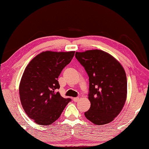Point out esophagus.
Returning a JSON list of instances; mask_svg holds the SVG:
<instances>
[{
  "label": "esophagus",
  "instance_id": "34e87169",
  "mask_svg": "<svg viewBox=\"0 0 149 149\" xmlns=\"http://www.w3.org/2000/svg\"><path fill=\"white\" fill-rule=\"evenodd\" d=\"M79 100H80L79 97H74V98H73V100H74V102H77V101H79Z\"/></svg>",
  "mask_w": 149,
  "mask_h": 149
}]
</instances>
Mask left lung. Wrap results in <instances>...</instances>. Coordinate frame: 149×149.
Instances as JSON below:
<instances>
[{"label": "left lung", "instance_id": "8db88e82", "mask_svg": "<svg viewBox=\"0 0 149 149\" xmlns=\"http://www.w3.org/2000/svg\"><path fill=\"white\" fill-rule=\"evenodd\" d=\"M89 77L90 108L84 116L95 125L109 123L121 112L127 95L126 73L112 55L100 49L75 53Z\"/></svg>", "mask_w": 149, "mask_h": 149}]
</instances>
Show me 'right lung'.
Returning <instances> with one entry per match:
<instances>
[{"label":"right lung","instance_id":"obj_1","mask_svg":"<svg viewBox=\"0 0 149 149\" xmlns=\"http://www.w3.org/2000/svg\"><path fill=\"white\" fill-rule=\"evenodd\" d=\"M74 54V51L42 52L26 67L19 84L20 100L26 114L36 123H53L71 101L55 90L60 88L57 79L61 71Z\"/></svg>","mask_w":149,"mask_h":149}]
</instances>
